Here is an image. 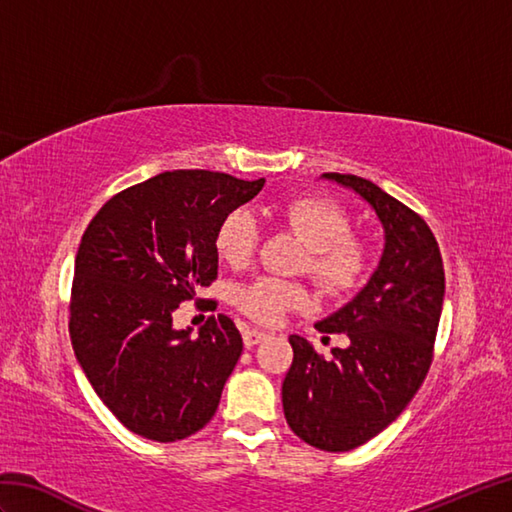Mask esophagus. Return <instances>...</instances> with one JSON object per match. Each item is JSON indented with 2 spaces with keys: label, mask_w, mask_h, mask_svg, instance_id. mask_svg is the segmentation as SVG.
<instances>
[{
  "label": "esophagus",
  "mask_w": 512,
  "mask_h": 512,
  "mask_svg": "<svg viewBox=\"0 0 512 512\" xmlns=\"http://www.w3.org/2000/svg\"><path fill=\"white\" fill-rule=\"evenodd\" d=\"M268 336H270V334L264 332V330H246V332H244V345H246V347H255L257 343L266 341Z\"/></svg>",
  "instance_id": "obj_1"
}]
</instances>
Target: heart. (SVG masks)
Segmentation results:
<instances>
[{"label": "heart", "instance_id": "b5f03b06", "mask_svg": "<svg viewBox=\"0 0 512 512\" xmlns=\"http://www.w3.org/2000/svg\"><path fill=\"white\" fill-rule=\"evenodd\" d=\"M279 215L308 244L306 266L325 290L345 292L358 284L367 266V250L361 239L350 235V217L339 204L308 195L281 206ZM257 239L253 213L235 209L217 228L215 246L228 264L244 266L255 253ZM306 301V288L277 277H259L235 292L237 306L262 323H275Z\"/></svg>", "mask_w": 512, "mask_h": 512}]
</instances>
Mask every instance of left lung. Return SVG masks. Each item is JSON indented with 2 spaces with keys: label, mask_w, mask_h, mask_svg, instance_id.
<instances>
[{
  "label": "left lung",
  "mask_w": 512,
  "mask_h": 512,
  "mask_svg": "<svg viewBox=\"0 0 512 512\" xmlns=\"http://www.w3.org/2000/svg\"><path fill=\"white\" fill-rule=\"evenodd\" d=\"M321 178L361 195L385 233L361 292L317 323L325 334L345 332L350 345L323 358L303 336H290L295 358L281 387L286 420L310 447L341 453L378 436L420 389L440 323L444 268L431 228L409 206L352 173Z\"/></svg>",
  "instance_id": "8db88e82"
}]
</instances>
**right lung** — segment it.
<instances>
[{
	"label": "right lung",
	"instance_id": "add662e5",
	"mask_svg": "<svg viewBox=\"0 0 512 512\" xmlns=\"http://www.w3.org/2000/svg\"><path fill=\"white\" fill-rule=\"evenodd\" d=\"M264 182L165 171L116 193L85 228L70 339L96 394L136 436L184 440L215 416L242 334L217 314L191 339V328H173L171 314L211 286L217 228Z\"/></svg>",
	"mask_w": 512,
	"mask_h": 512
}]
</instances>
